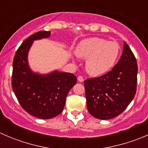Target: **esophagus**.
<instances>
[{
	"label": "esophagus",
	"instance_id": "esophagus-1",
	"mask_svg": "<svg viewBox=\"0 0 148 148\" xmlns=\"http://www.w3.org/2000/svg\"><path fill=\"white\" fill-rule=\"evenodd\" d=\"M77 80H78L79 82H84V78L82 76H79L78 78H77Z\"/></svg>",
	"mask_w": 148,
	"mask_h": 148
}]
</instances>
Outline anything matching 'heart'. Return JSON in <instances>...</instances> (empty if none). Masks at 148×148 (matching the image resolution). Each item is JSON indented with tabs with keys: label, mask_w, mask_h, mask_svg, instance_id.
Segmentation results:
<instances>
[{
	"label": "heart",
	"mask_w": 148,
	"mask_h": 148,
	"mask_svg": "<svg viewBox=\"0 0 148 148\" xmlns=\"http://www.w3.org/2000/svg\"><path fill=\"white\" fill-rule=\"evenodd\" d=\"M120 53L118 43L99 37L84 39L76 48V54L86 59V72L94 77L101 76L110 71L117 62Z\"/></svg>",
	"instance_id": "heart-1"
}]
</instances>
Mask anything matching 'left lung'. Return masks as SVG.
<instances>
[{"label":"left lung","mask_w":148,"mask_h":148,"mask_svg":"<svg viewBox=\"0 0 148 148\" xmlns=\"http://www.w3.org/2000/svg\"><path fill=\"white\" fill-rule=\"evenodd\" d=\"M137 75L136 59L124 41L122 56L112 69L104 75L84 82L89 112L99 120L120 115L135 97Z\"/></svg>","instance_id":"1"}]
</instances>
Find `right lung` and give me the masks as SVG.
<instances>
[{"label":"right lung","instance_id":"obj_1","mask_svg":"<svg viewBox=\"0 0 148 148\" xmlns=\"http://www.w3.org/2000/svg\"><path fill=\"white\" fill-rule=\"evenodd\" d=\"M50 35L51 31H38L22 43L13 59L12 74V88L23 110L44 120L63 111L67 95L77 83V77L71 73L55 70L41 74L30 68L28 55L34 41Z\"/></svg>","mask_w":148,"mask_h":148}]
</instances>
